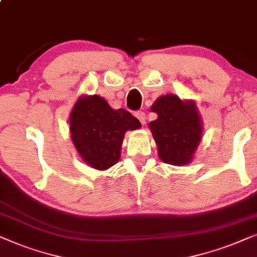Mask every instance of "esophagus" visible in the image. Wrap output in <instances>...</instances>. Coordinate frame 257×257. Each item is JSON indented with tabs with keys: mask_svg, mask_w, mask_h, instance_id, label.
I'll return each instance as SVG.
<instances>
[{
	"mask_svg": "<svg viewBox=\"0 0 257 257\" xmlns=\"http://www.w3.org/2000/svg\"><path fill=\"white\" fill-rule=\"evenodd\" d=\"M135 116L140 119V122H141L142 124H145L146 119H147L145 112H143V111H138V112H135Z\"/></svg>",
	"mask_w": 257,
	"mask_h": 257,
	"instance_id": "34e87169",
	"label": "esophagus"
}]
</instances>
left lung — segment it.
I'll return each mask as SVG.
<instances>
[{"instance_id":"1","label":"left lung","mask_w":257,"mask_h":257,"mask_svg":"<svg viewBox=\"0 0 257 257\" xmlns=\"http://www.w3.org/2000/svg\"><path fill=\"white\" fill-rule=\"evenodd\" d=\"M150 110L157 118L148 124L161 161L186 166L194 160L203 133V122L194 100H181L174 94L160 96Z\"/></svg>"}]
</instances>
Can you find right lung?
Returning <instances> with one entry per match:
<instances>
[{
  "label": "right lung",
  "instance_id": "add662e5",
  "mask_svg": "<svg viewBox=\"0 0 257 257\" xmlns=\"http://www.w3.org/2000/svg\"><path fill=\"white\" fill-rule=\"evenodd\" d=\"M141 123L124 109H112L98 95H82L69 116L70 138L82 161L96 170H107L121 157L128 131Z\"/></svg>",
  "mask_w": 257,
  "mask_h": 257
}]
</instances>
